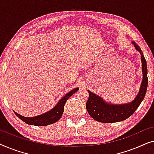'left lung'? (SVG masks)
<instances>
[{
	"label": "left lung",
	"mask_w": 154,
	"mask_h": 154,
	"mask_svg": "<svg viewBox=\"0 0 154 154\" xmlns=\"http://www.w3.org/2000/svg\"><path fill=\"white\" fill-rule=\"evenodd\" d=\"M132 43L141 54L143 77L140 91L131 102L114 104L106 102L102 97L88 90L89 97L86 103V109L90 116L97 121L106 123L123 121L133 114L144 100L148 86L146 61L139 45L133 41Z\"/></svg>",
	"instance_id": "1"
}]
</instances>
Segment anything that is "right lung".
I'll list each match as a JSON object with an SVG mask.
<instances>
[{
  "instance_id": "add662e5",
  "label": "right lung",
  "mask_w": 154,
  "mask_h": 154,
  "mask_svg": "<svg viewBox=\"0 0 154 154\" xmlns=\"http://www.w3.org/2000/svg\"><path fill=\"white\" fill-rule=\"evenodd\" d=\"M79 88H76L71 90L66 94L63 97L53 108L50 109L47 112L42 113L41 115L35 116L33 117H24L23 116L19 114L14 111L17 116L22 121L31 125L36 126H45L48 125H51L52 123H56L57 121L60 119L62 117L64 110V104H66V101L73 93L79 90Z\"/></svg>"
}]
</instances>
